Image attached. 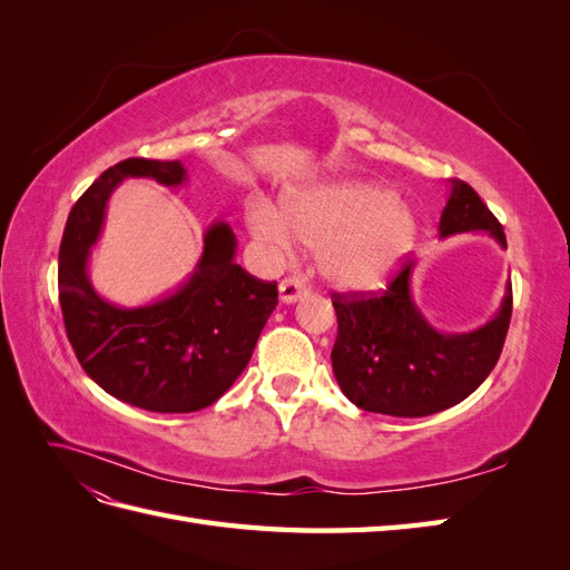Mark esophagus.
Returning a JSON list of instances; mask_svg holds the SVG:
<instances>
[{
  "instance_id": "esophagus-1",
  "label": "esophagus",
  "mask_w": 570,
  "mask_h": 570,
  "mask_svg": "<svg viewBox=\"0 0 570 570\" xmlns=\"http://www.w3.org/2000/svg\"><path fill=\"white\" fill-rule=\"evenodd\" d=\"M278 292H281L283 304H295L297 299H302L306 295V285H304L302 278H285L278 285Z\"/></svg>"
}]
</instances>
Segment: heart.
<instances>
[{"instance_id": "1", "label": "heart", "mask_w": 570, "mask_h": 570, "mask_svg": "<svg viewBox=\"0 0 570 570\" xmlns=\"http://www.w3.org/2000/svg\"><path fill=\"white\" fill-rule=\"evenodd\" d=\"M249 230L289 249L295 239L318 252L321 273L333 285L366 292L387 283L416 245L411 206L381 183L342 178L292 189L281 212L256 197L247 206Z\"/></svg>"}]
</instances>
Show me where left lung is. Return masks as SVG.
I'll use <instances>...</instances> for the list:
<instances>
[{
  "label": "left lung",
  "mask_w": 570,
  "mask_h": 570,
  "mask_svg": "<svg viewBox=\"0 0 570 570\" xmlns=\"http://www.w3.org/2000/svg\"><path fill=\"white\" fill-rule=\"evenodd\" d=\"M482 230L507 249L502 223L475 189L452 180L440 218V237ZM404 264L383 295H335L337 340L333 373L352 404L400 419L430 416L475 392L502 354L511 321V281L502 306L478 331L440 333L411 297V273Z\"/></svg>",
  "instance_id": "8db88e82"
}]
</instances>
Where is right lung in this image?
Listing matches in <instances>:
<instances>
[{
	"mask_svg": "<svg viewBox=\"0 0 570 570\" xmlns=\"http://www.w3.org/2000/svg\"><path fill=\"white\" fill-rule=\"evenodd\" d=\"M126 178L166 187L187 180L180 161L126 159L107 168L68 214L59 249V302L66 335L92 381L116 400L157 413L214 404L249 364L278 304V287L235 264L228 223L204 233L195 271L170 295L145 306H116L92 287L90 252L114 189Z\"/></svg>",
	"mask_w": 570,
	"mask_h": 570,
	"instance_id": "right-lung-1",
	"label": "right lung"
}]
</instances>
